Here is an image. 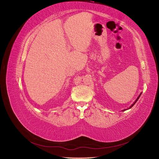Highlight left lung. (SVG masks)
I'll return each mask as SVG.
<instances>
[{"instance_id": "left-lung-1", "label": "left lung", "mask_w": 159, "mask_h": 159, "mask_svg": "<svg viewBox=\"0 0 159 159\" xmlns=\"http://www.w3.org/2000/svg\"><path fill=\"white\" fill-rule=\"evenodd\" d=\"M141 93H140V95H139L138 96V98H137L136 99V100H135V101H134V102H133V104H132V105H131V106H130V107H129V108H127V109H123V110H122V111H126V110H127V109H131V107H132L133 106V105H134V104H135V103H136V102H137V100L139 99V98H140V96H141Z\"/></svg>"}]
</instances>
